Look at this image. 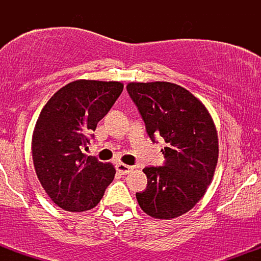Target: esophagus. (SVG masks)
<instances>
[{
  "label": "esophagus",
  "instance_id": "34e87169",
  "mask_svg": "<svg viewBox=\"0 0 261 261\" xmlns=\"http://www.w3.org/2000/svg\"><path fill=\"white\" fill-rule=\"evenodd\" d=\"M133 169H134L133 167L127 166V164H124V163L116 164V170H118L119 173H121V174H128Z\"/></svg>",
  "mask_w": 261,
  "mask_h": 261
}]
</instances>
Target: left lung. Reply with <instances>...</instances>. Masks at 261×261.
<instances>
[{"label":"left lung","mask_w":261,"mask_h":261,"mask_svg":"<svg viewBox=\"0 0 261 261\" xmlns=\"http://www.w3.org/2000/svg\"><path fill=\"white\" fill-rule=\"evenodd\" d=\"M131 99L151 140L162 137L164 164L146 167L147 188L136 193L148 216L170 220L190 211L205 195L218 161L216 126L193 93L170 82H131Z\"/></svg>","instance_id":"left-lung-1"}]
</instances>
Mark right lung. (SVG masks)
Masks as SVG:
<instances>
[{
	"mask_svg": "<svg viewBox=\"0 0 261 261\" xmlns=\"http://www.w3.org/2000/svg\"><path fill=\"white\" fill-rule=\"evenodd\" d=\"M121 82L79 80L47 100L32 139L35 173L45 193L59 207L88 211L98 205L116 170L82 153L97 124L121 94Z\"/></svg>",
	"mask_w": 261,
	"mask_h": 261,
	"instance_id": "add662e5",
	"label": "right lung"
}]
</instances>
